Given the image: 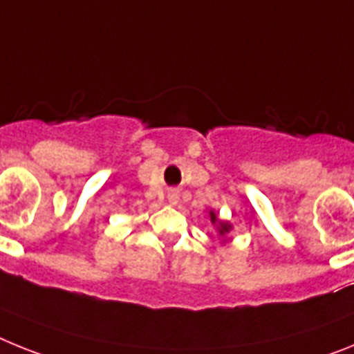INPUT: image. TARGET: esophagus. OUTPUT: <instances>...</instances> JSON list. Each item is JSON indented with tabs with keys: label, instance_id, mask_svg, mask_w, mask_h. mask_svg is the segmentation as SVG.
<instances>
[{
	"label": "esophagus",
	"instance_id": "esophagus-1",
	"mask_svg": "<svg viewBox=\"0 0 354 354\" xmlns=\"http://www.w3.org/2000/svg\"><path fill=\"white\" fill-rule=\"evenodd\" d=\"M169 201H171V203H176L178 201V194H176V192H171V194H169Z\"/></svg>",
	"mask_w": 354,
	"mask_h": 354
}]
</instances>
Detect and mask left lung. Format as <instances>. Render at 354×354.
<instances>
[{
	"label": "left lung",
	"mask_w": 354,
	"mask_h": 354,
	"mask_svg": "<svg viewBox=\"0 0 354 354\" xmlns=\"http://www.w3.org/2000/svg\"><path fill=\"white\" fill-rule=\"evenodd\" d=\"M212 223H215V215L212 214ZM230 232V224L228 223H221L219 224V233L221 235H224V233Z\"/></svg>",
	"instance_id": "1"
}]
</instances>
